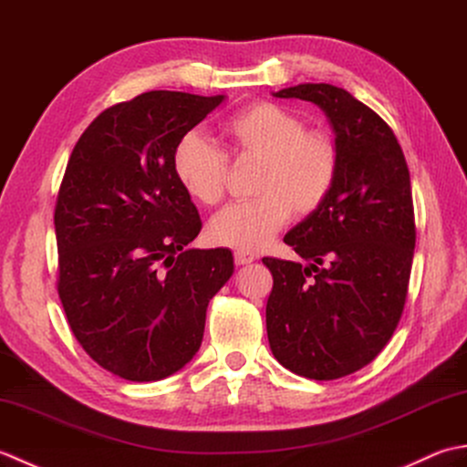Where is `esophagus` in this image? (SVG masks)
Returning <instances> with one entry per match:
<instances>
[{
  "mask_svg": "<svg viewBox=\"0 0 467 467\" xmlns=\"http://www.w3.org/2000/svg\"><path fill=\"white\" fill-rule=\"evenodd\" d=\"M253 261H254V254H251V253H243V251L234 253V263L236 265H251Z\"/></svg>",
  "mask_w": 467,
  "mask_h": 467,
  "instance_id": "34e87169",
  "label": "esophagus"
}]
</instances>
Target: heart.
I'll return each instance as SVG.
<instances>
[{"label": "heart", "mask_w": 467, "mask_h": 467, "mask_svg": "<svg viewBox=\"0 0 467 467\" xmlns=\"http://www.w3.org/2000/svg\"><path fill=\"white\" fill-rule=\"evenodd\" d=\"M228 152L259 161L253 201L226 206L208 223L211 243L256 253L295 216L319 211L339 176L341 154L325 130H305V122L273 102H253L223 124ZM172 172L182 191L202 206L223 201L226 156L198 132H188L172 150Z\"/></svg>", "instance_id": "1"}]
</instances>
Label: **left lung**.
<instances>
[{
  "mask_svg": "<svg viewBox=\"0 0 467 467\" xmlns=\"http://www.w3.org/2000/svg\"><path fill=\"white\" fill-rule=\"evenodd\" d=\"M273 96L319 106L341 154L329 198L285 234L306 265L263 259L275 359L331 381L371 363L400 323L415 249L410 171L391 128L343 88L299 84Z\"/></svg>",
  "mask_w": 467,
  "mask_h": 467,
  "instance_id": "8db88e82",
  "label": "left lung"
}]
</instances>
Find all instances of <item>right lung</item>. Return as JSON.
Masks as SVG:
<instances>
[{"label": "right lung", "instance_id": "1", "mask_svg": "<svg viewBox=\"0 0 467 467\" xmlns=\"http://www.w3.org/2000/svg\"><path fill=\"white\" fill-rule=\"evenodd\" d=\"M224 96L154 90L86 128L57 192V295L104 369L161 381L201 349L208 301L234 273L228 249H186L202 223L172 172L176 142Z\"/></svg>", "mask_w": 467, "mask_h": 467}]
</instances>
